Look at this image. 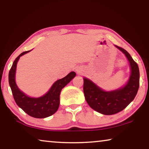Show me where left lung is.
<instances>
[{
    "label": "left lung",
    "instance_id": "1",
    "mask_svg": "<svg viewBox=\"0 0 149 149\" xmlns=\"http://www.w3.org/2000/svg\"><path fill=\"white\" fill-rule=\"evenodd\" d=\"M128 59L131 74L125 86L112 91H105L90 80L84 78V93L89 105L103 115H113L121 111L134 100L139 87V66L131 55L121 47L116 46Z\"/></svg>",
    "mask_w": 149,
    "mask_h": 149
}]
</instances>
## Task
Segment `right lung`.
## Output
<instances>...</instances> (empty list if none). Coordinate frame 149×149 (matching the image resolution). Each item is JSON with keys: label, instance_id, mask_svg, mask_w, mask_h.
Here are the masks:
<instances>
[{"label": "right lung", "instance_id": "add662e5", "mask_svg": "<svg viewBox=\"0 0 149 149\" xmlns=\"http://www.w3.org/2000/svg\"><path fill=\"white\" fill-rule=\"evenodd\" d=\"M21 53L15 59L9 71L8 81L15 102L18 106L30 116L34 118H46L57 111L60 105V95L62 89L75 76L74 72H70L62 79H58L44 95L38 98H32L26 95L18 88L15 82V73L17 62L20 56L29 52Z\"/></svg>", "mask_w": 149, "mask_h": 149}]
</instances>
